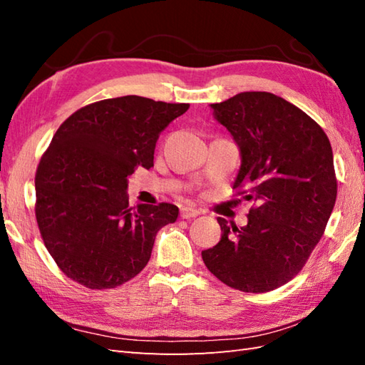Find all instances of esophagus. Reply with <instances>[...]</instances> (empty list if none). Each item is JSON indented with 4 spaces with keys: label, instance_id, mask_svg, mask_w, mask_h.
Wrapping results in <instances>:
<instances>
[{
    "label": "esophagus",
    "instance_id": "obj_1",
    "mask_svg": "<svg viewBox=\"0 0 365 365\" xmlns=\"http://www.w3.org/2000/svg\"><path fill=\"white\" fill-rule=\"evenodd\" d=\"M200 212L195 207H182L180 208V218L182 220H191V218H196Z\"/></svg>",
    "mask_w": 365,
    "mask_h": 365
}]
</instances>
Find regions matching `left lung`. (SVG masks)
<instances>
[{
	"label": "left lung",
	"mask_w": 365,
	"mask_h": 365,
	"mask_svg": "<svg viewBox=\"0 0 365 365\" xmlns=\"http://www.w3.org/2000/svg\"><path fill=\"white\" fill-rule=\"evenodd\" d=\"M212 108L242 152L235 196L254 205L245 227L218 218L221 240L202 260L232 289L274 290L299 273L327 229L337 197L331 143L312 118L269 92Z\"/></svg>",
	"instance_id": "8db88e82"
}]
</instances>
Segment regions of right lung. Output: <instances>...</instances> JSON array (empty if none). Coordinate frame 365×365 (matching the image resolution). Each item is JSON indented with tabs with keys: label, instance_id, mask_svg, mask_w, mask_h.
<instances>
[{
	"label": "right lung",
	"instance_id": "1",
	"mask_svg": "<svg viewBox=\"0 0 365 365\" xmlns=\"http://www.w3.org/2000/svg\"><path fill=\"white\" fill-rule=\"evenodd\" d=\"M190 108L125 96L80 108L61 123L36 170V220L63 273L92 290L143 271L173 204L128 205V175L153 166L160 133Z\"/></svg>",
	"mask_w": 365,
	"mask_h": 365
}]
</instances>
